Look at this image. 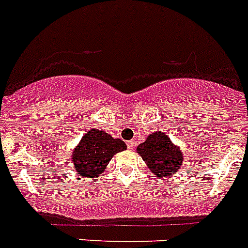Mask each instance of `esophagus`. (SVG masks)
<instances>
[{"mask_svg": "<svg viewBox=\"0 0 248 248\" xmlns=\"http://www.w3.org/2000/svg\"><path fill=\"white\" fill-rule=\"evenodd\" d=\"M126 144H128L129 149H131V150H133L134 147H135V141H134V140H130V141H128V142H126Z\"/></svg>", "mask_w": 248, "mask_h": 248, "instance_id": "1", "label": "esophagus"}]
</instances>
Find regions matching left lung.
Returning a JSON list of instances; mask_svg holds the SVG:
<instances>
[{
	"mask_svg": "<svg viewBox=\"0 0 248 248\" xmlns=\"http://www.w3.org/2000/svg\"><path fill=\"white\" fill-rule=\"evenodd\" d=\"M147 169L157 178L174 174L183 163V152L172 142L163 131L150 134L144 142L136 147Z\"/></svg>",
	"mask_w": 248,
	"mask_h": 248,
	"instance_id": "1",
	"label": "left lung"
}]
</instances>
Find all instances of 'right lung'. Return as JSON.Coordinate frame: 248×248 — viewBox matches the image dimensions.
<instances>
[{
  "label": "right lung",
  "mask_w": 248,
  "mask_h": 248,
  "mask_svg": "<svg viewBox=\"0 0 248 248\" xmlns=\"http://www.w3.org/2000/svg\"><path fill=\"white\" fill-rule=\"evenodd\" d=\"M126 150L125 142L114 139L104 130L93 128L85 133L71 154V163L85 178H97L113 156Z\"/></svg>",
  "instance_id": "obj_1"
}]
</instances>
